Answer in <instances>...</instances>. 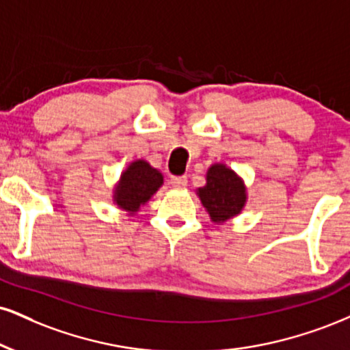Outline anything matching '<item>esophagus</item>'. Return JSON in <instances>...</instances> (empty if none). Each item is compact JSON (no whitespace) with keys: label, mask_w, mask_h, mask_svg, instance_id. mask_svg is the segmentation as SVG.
Here are the masks:
<instances>
[{"label":"esophagus","mask_w":350,"mask_h":350,"mask_svg":"<svg viewBox=\"0 0 350 350\" xmlns=\"http://www.w3.org/2000/svg\"><path fill=\"white\" fill-rule=\"evenodd\" d=\"M170 183H171L172 187L183 189V187L187 186V178H186V176H171Z\"/></svg>","instance_id":"esophagus-1"}]
</instances>
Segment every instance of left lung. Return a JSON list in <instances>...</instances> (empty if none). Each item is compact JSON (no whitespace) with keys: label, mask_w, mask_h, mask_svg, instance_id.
Returning a JSON list of instances; mask_svg holds the SVG:
<instances>
[{"label":"left lung","mask_w":350,"mask_h":350,"mask_svg":"<svg viewBox=\"0 0 350 350\" xmlns=\"http://www.w3.org/2000/svg\"><path fill=\"white\" fill-rule=\"evenodd\" d=\"M202 205L210 218L223 223L237 217L246 204V187L243 180L225 164H213L207 172V186L199 189Z\"/></svg>","instance_id":"obj_1"}]
</instances>
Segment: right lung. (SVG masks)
<instances>
[{
    "mask_svg": "<svg viewBox=\"0 0 350 350\" xmlns=\"http://www.w3.org/2000/svg\"><path fill=\"white\" fill-rule=\"evenodd\" d=\"M163 174L148 163L138 159L122 172L119 186L116 187L113 200L120 208L130 213L138 212L140 205L146 204L154 192L161 187Z\"/></svg>",
    "mask_w": 350,
    "mask_h": 350,
    "instance_id": "obj_1",
    "label": "right lung"
}]
</instances>
